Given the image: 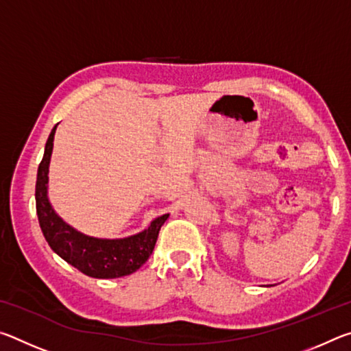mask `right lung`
<instances>
[{"mask_svg":"<svg viewBox=\"0 0 351 351\" xmlns=\"http://www.w3.org/2000/svg\"><path fill=\"white\" fill-rule=\"evenodd\" d=\"M56 128L57 125L52 128L47 138L43 159L38 165L37 184H35L38 223L47 245L85 276L94 278H117L133 274L152 255L159 230L169 218V213L153 219L144 232L122 240H100L77 232L62 218H58L47 199V171H49Z\"/></svg>","mask_w":351,"mask_h":351,"instance_id":"obj_1","label":"right lung"}]
</instances>
